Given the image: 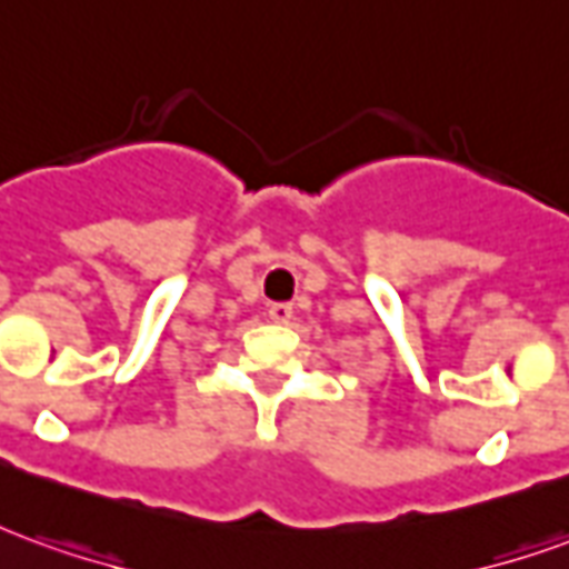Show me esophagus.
<instances>
[{
    "label": "esophagus",
    "instance_id": "esophagus-1",
    "mask_svg": "<svg viewBox=\"0 0 569 569\" xmlns=\"http://www.w3.org/2000/svg\"><path fill=\"white\" fill-rule=\"evenodd\" d=\"M268 317L273 322H289L292 320V305L289 301H273L271 308H268Z\"/></svg>",
    "mask_w": 569,
    "mask_h": 569
}]
</instances>
